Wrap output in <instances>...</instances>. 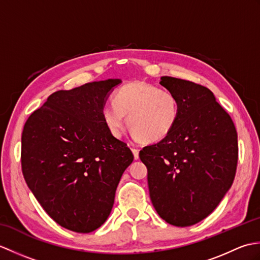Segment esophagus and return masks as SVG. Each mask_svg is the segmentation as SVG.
<instances>
[{
    "instance_id": "34e87169",
    "label": "esophagus",
    "mask_w": 260,
    "mask_h": 260,
    "mask_svg": "<svg viewBox=\"0 0 260 260\" xmlns=\"http://www.w3.org/2000/svg\"><path fill=\"white\" fill-rule=\"evenodd\" d=\"M132 152H133V154H134V158H135V159H137V158L140 157V155H139L140 150H139V148H136V147H132Z\"/></svg>"
}]
</instances>
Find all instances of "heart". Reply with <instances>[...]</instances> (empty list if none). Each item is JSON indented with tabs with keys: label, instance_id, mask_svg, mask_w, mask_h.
Instances as JSON below:
<instances>
[{
	"label": "heart",
	"instance_id": "1",
	"mask_svg": "<svg viewBox=\"0 0 260 260\" xmlns=\"http://www.w3.org/2000/svg\"><path fill=\"white\" fill-rule=\"evenodd\" d=\"M127 125L137 140L156 143L168 137L180 117V104L172 91L144 81L126 84L115 93L114 103L104 105L102 116L108 131L120 136Z\"/></svg>",
	"mask_w": 260,
	"mask_h": 260
}]
</instances>
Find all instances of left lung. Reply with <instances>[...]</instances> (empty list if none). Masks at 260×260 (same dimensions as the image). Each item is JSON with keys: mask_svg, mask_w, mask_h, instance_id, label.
<instances>
[{"mask_svg": "<svg viewBox=\"0 0 260 260\" xmlns=\"http://www.w3.org/2000/svg\"><path fill=\"white\" fill-rule=\"evenodd\" d=\"M180 104L168 137L143 147L150 197L159 217L176 227L207 218L233 184L238 163L237 131L229 114L207 87L162 77Z\"/></svg>", "mask_w": 260, "mask_h": 260, "instance_id": "1", "label": "left lung"}]
</instances>
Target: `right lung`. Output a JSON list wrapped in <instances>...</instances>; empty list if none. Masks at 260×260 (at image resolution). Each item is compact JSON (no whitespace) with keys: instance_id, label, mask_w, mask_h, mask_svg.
<instances>
[{"instance_id":"obj_1","label":"right lung","mask_w":260,"mask_h":260,"mask_svg":"<svg viewBox=\"0 0 260 260\" xmlns=\"http://www.w3.org/2000/svg\"><path fill=\"white\" fill-rule=\"evenodd\" d=\"M120 79L51 93L25 121L21 167L45 211L61 227L88 234L106 221L115 192L134 155L102 116Z\"/></svg>"}]
</instances>
